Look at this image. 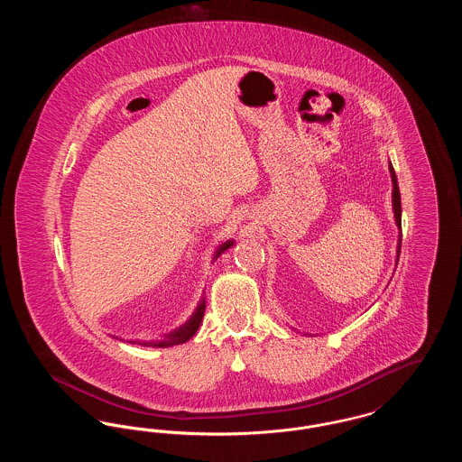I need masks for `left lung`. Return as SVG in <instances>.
Here are the masks:
<instances>
[{
  "label": "left lung",
  "instance_id": "obj_1",
  "mask_svg": "<svg viewBox=\"0 0 462 462\" xmlns=\"http://www.w3.org/2000/svg\"><path fill=\"white\" fill-rule=\"evenodd\" d=\"M390 175H392V183H393V192H392V204H393V213H395V223L398 226V244H396V264L400 258V247H402V200H400V190H398V181H396L395 170L390 162Z\"/></svg>",
  "mask_w": 462,
  "mask_h": 462
}]
</instances>
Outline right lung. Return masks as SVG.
Listing matches in <instances>:
<instances>
[{
	"label": "right lung",
	"mask_w": 462,
	"mask_h": 462,
	"mask_svg": "<svg viewBox=\"0 0 462 462\" xmlns=\"http://www.w3.org/2000/svg\"><path fill=\"white\" fill-rule=\"evenodd\" d=\"M234 245V241H226L221 244L220 247L215 251V256L213 260H218L221 253H225L226 249H230ZM204 310H206V300L200 298L196 311L192 313V317L183 324L180 326L178 329L168 332L162 339H157V341H143V343H136V341H130V343H136V345H142V346H152V348H170V346H175V345H181L185 341H189L196 332H198L199 326L202 322V317H204Z\"/></svg>",
	"instance_id": "1"
}]
</instances>
